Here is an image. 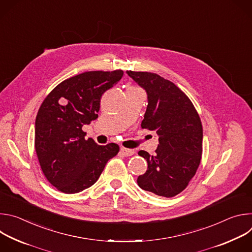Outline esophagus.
Returning a JSON list of instances; mask_svg holds the SVG:
<instances>
[{
	"label": "esophagus",
	"mask_w": 252,
	"mask_h": 252,
	"mask_svg": "<svg viewBox=\"0 0 252 252\" xmlns=\"http://www.w3.org/2000/svg\"><path fill=\"white\" fill-rule=\"evenodd\" d=\"M121 153L123 156L125 157H130L132 155H134V151L133 150H129V149H126V148H122L121 149Z\"/></svg>",
	"instance_id": "1"
}]
</instances>
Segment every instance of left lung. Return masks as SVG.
Instances as JSON below:
<instances>
[{
    "mask_svg": "<svg viewBox=\"0 0 252 252\" xmlns=\"http://www.w3.org/2000/svg\"><path fill=\"white\" fill-rule=\"evenodd\" d=\"M126 73L148 94L141 127L159 136L154 156L138 152L147 159L148 170L137 177V185L159 196H175L188 187L200 163V118L189 96L170 81L148 71Z\"/></svg>",
    "mask_w": 252,
    "mask_h": 252,
    "instance_id": "obj_1",
    "label": "left lung"
}]
</instances>
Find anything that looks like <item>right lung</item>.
<instances>
[{
  "instance_id": "1",
  "label": "right lung",
  "mask_w": 252,
  "mask_h": 252,
  "mask_svg": "<svg viewBox=\"0 0 252 252\" xmlns=\"http://www.w3.org/2000/svg\"><path fill=\"white\" fill-rule=\"evenodd\" d=\"M123 76L122 69L86 71L59 84L44 99L35 118L34 149L58 190L70 194L89 189L118 155L117 143L98 146L85 138L82 127L97 119L101 95Z\"/></svg>"
}]
</instances>
